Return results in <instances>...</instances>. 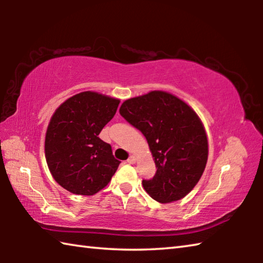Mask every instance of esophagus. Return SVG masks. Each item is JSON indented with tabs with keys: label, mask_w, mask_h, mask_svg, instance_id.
<instances>
[{
	"label": "esophagus",
	"mask_w": 263,
	"mask_h": 263,
	"mask_svg": "<svg viewBox=\"0 0 263 263\" xmlns=\"http://www.w3.org/2000/svg\"><path fill=\"white\" fill-rule=\"evenodd\" d=\"M136 161H137V159H136L135 157H133V155H131V157L127 159V162H128V163H130V164H133V163H136Z\"/></svg>",
	"instance_id": "esophagus-1"
}]
</instances>
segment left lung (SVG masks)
I'll list each match as a JSON object with an SVG mask.
<instances>
[{
    "label": "left lung",
    "instance_id": "left-lung-1",
    "mask_svg": "<svg viewBox=\"0 0 263 263\" xmlns=\"http://www.w3.org/2000/svg\"><path fill=\"white\" fill-rule=\"evenodd\" d=\"M126 122L145 136L157 173L142 185L160 203L179 201L201 179L208 161V138L190 106L166 91L154 90L126 100L119 109Z\"/></svg>",
    "mask_w": 263,
    "mask_h": 263
}]
</instances>
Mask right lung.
Returning a JSON list of instances; mask_svg holds the SVG:
<instances>
[{
  "mask_svg": "<svg viewBox=\"0 0 263 263\" xmlns=\"http://www.w3.org/2000/svg\"><path fill=\"white\" fill-rule=\"evenodd\" d=\"M118 104L117 99L83 91L66 100L53 114L45 137V158L62 188L91 196L109 183L121 161L99 135Z\"/></svg>",
  "mask_w": 263,
  "mask_h": 263,
  "instance_id": "right-lung-1",
  "label": "right lung"
}]
</instances>
